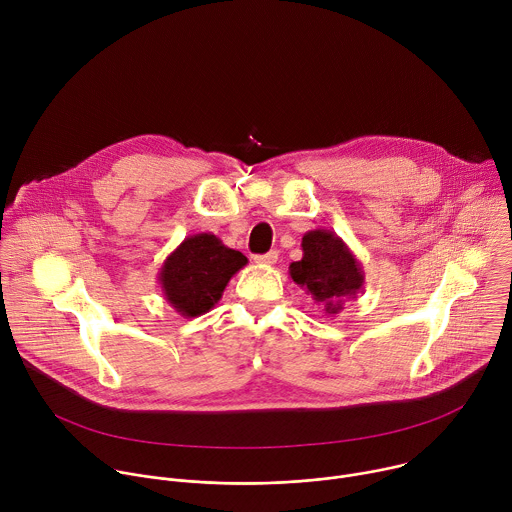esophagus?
<instances>
[{
    "label": "esophagus",
    "mask_w": 512,
    "mask_h": 512,
    "mask_svg": "<svg viewBox=\"0 0 512 512\" xmlns=\"http://www.w3.org/2000/svg\"><path fill=\"white\" fill-rule=\"evenodd\" d=\"M255 261L261 265H273L277 261V251H269L265 255H255Z\"/></svg>",
    "instance_id": "34e87169"
}]
</instances>
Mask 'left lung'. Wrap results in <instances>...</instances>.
Listing matches in <instances>:
<instances>
[{
  "mask_svg": "<svg viewBox=\"0 0 512 512\" xmlns=\"http://www.w3.org/2000/svg\"><path fill=\"white\" fill-rule=\"evenodd\" d=\"M304 257L289 265V275L328 316L344 310L364 285V271L348 245L332 231L316 229L302 237Z\"/></svg>",
  "mask_w": 512,
  "mask_h": 512,
  "instance_id": "obj_1",
  "label": "left lung"
}]
</instances>
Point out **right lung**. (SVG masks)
<instances>
[{
	"instance_id": "right-lung-1",
	"label": "right lung",
	"mask_w": 512,
	"mask_h": 512,
	"mask_svg": "<svg viewBox=\"0 0 512 512\" xmlns=\"http://www.w3.org/2000/svg\"><path fill=\"white\" fill-rule=\"evenodd\" d=\"M247 265L241 251L229 249L212 233L186 237L164 261L158 281L168 304L184 318H196L223 298L231 277Z\"/></svg>"
}]
</instances>
